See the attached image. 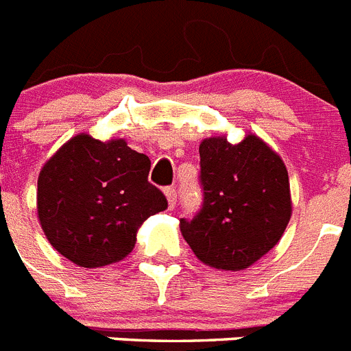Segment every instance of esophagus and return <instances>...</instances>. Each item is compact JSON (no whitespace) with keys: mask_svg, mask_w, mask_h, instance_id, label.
Returning a JSON list of instances; mask_svg holds the SVG:
<instances>
[{"mask_svg":"<svg viewBox=\"0 0 351 351\" xmlns=\"http://www.w3.org/2000/svg\"><path fill=\"white\" fill-rule=\"evenodd\" d=\"M165 197L169 200V209H173L178 204V191L176 188H165Z\"/></svg>","mask_w":351,"mask_h":351,"instance_id":"obj_1","label":"esophagus"}]
</instances>
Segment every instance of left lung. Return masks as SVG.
Listing matches in <instances>:
<instances>
[{"label": "left lung", "instance_id": "1", "mask_svg": "<svg viewBox=\"0 0 351 351\" xmlns=\"http://www.w3.org/2000/svg\"><path fill=\"white\" fill-rule=\"evenodd\" d=\"M202 207L181 219L182 237L197 258L214 269L243 271L280 243L291 216L283 160L256 135L239 144L202 141Z\"/></svg>", "mask_w": 351, "mask_h": 351}]
</instances>
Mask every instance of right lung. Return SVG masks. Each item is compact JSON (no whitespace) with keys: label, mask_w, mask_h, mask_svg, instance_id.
<instances>
[{"label":"right lung","mask_w":351,"mask_h":351,"mask_svg":"<svg viewBox=\"0 0 351 351\" xmlns=\"http://www.w3.org/2000/svg\"><path fill=\"white\" fill-rule=\"evenodd\" d=\"M149 169L151 160L123 138H70L38 176V219L52 247L88 269L130 255L138 226L169 206Z\"/></svg>","instance_id":"1"}]
</instances>
